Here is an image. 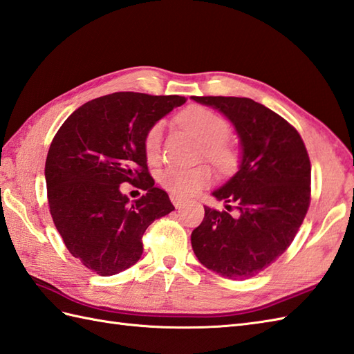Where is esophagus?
Listing matches in <instances>:
<instances>
[{
	"label": "esophagus",
	"mask_w": 354,
	"mask_h": 354,
	"mask_svg": "<svg viewBox=\"0 0 354 354\" xmlns=\"http://www.w3.org/2000/svg\"><path fill=\"white\" fill-rule=\"evenodd\" d=\"M169 198H171V203L174 204V207H176V209L182 207L183 204L186 203V200H185L183 197H180V195H176V194H171V195H169Z\"/></svg>",
	"instance_id": "34e87169"
}]
</instances>
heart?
<instances>
[{
  "instance_id": "heart-1",
  "label": "heart",
  "mask_w": 354,
  "mask_h": 354,
  "mask_svg": "<svg viewBox=\"0 0 354 354\" xmlns=\"http://www.w3.org/2000/svg\"><path fill=\"white\" fill-rule=\"evenodd\" d=\"M178 122L191 133V135L203 144V154L218 168L227 169L234 163V151L224 142V139L229 136L230 125L223 116L209 111L201 106L186 107L178 115ZM163 138V122H156L148 129L144 139V150L148 160H156L160 154V145ZM212 171L200 165L194 168H180V167H168L165 168L159 182L169 191L171 194L187 195L197 194L204 186L210 185Z\"/></svg>"
}]
</instances>
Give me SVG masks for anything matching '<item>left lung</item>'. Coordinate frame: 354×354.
Returning a JSON list of instances; mask_svg holds the SVG:
<instances>
[{
  "label": "left lung",
  "mask_w": 354,
  "mask_h": 354,
  "mask_svg": "<svg viewBox=\"0 0 354 354\" xmlns=\"http://www.w3.org/2000/svg\"><path fill=\"white\" fill-rule=\"evenodd\" d=\"M216 109L236 130L238 171L212 192L225 209L204 206L191 234L195 256L219 276L253 277L294 241L310 203V162L298 131L261 103L239 97H192Z\"/></svg>",
  "instance_id": "obj_1"
}]
</instances>
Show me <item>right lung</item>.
<instances>
[{
  "instance_id": "add662e5",
  "label": "right lung",
  "mask_w": 354,
  "mask_h": 354,
  "mask_svg": "<svg viewBox=\"0 0 354 354\" xmlns=\"http://www.w3.org/2000/svg\"><path fill=\"white\" fill-rule=\"evenodd\" d=\"M185 97L115 92L78 107L54 136L45 162L53 221L69 253L100 276H115L142 256L154 219L174 210L148 174L144 139ZM147 194L131 203L125 181Z\"/></svg>"
}]
</instances>
